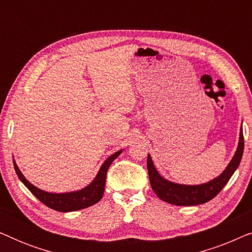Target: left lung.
Segmentation results:
<instances>
[{"label":"left lung","mask_w":252,"mask_h":252,"mask_svg":"<svg viewBox=\"0 0 252 252\" xmlns=\"http://www.w3.org/2000/svg\"><path fill=\"white\" fill-rule=\"evenodd\" d=\"M244 139L242 126H241L239 144H237L236 151L234 154L232 160L229 161L225 170L221 172V174L201 185H181L163 178L158 173L154 165V161L151 159V156L148 154L147 168L151 188L161 201L170 203V204L180 206L204 204L210 199L216 197L220 190L227 185L229 179L232 178L234 172L239 167L241 159H242Z\"/></svg>","instance_id":"obj_1"}]
</instances>
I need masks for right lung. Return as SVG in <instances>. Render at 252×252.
Returning <instances> with one entry per match:
<instances>
[{
	"mask_svg": "<svg viewBox=\"0 0 252 252\" xmlns=\"http://www.w3.org/2000/svg\"><path fill=\"white\" fill-rule=\"evenodd\" d=\"M122 153L123 150H119L111 155L109 158H106L104 163L102 164V166L99 167L94 180H93L88 186H86V187L82 189H79V190L67 192H49L42 190V189L37 188L36 186L31 184V182L24 177L22 171L19 170L18 165L16 164L15 159H13V166H15V171L17 175H18L19 180L25 185V187L29 189L40 202H42L44 205L48 206V208L56 210V211L72 212L86 209L88 208V206H92L99 202V199L102 198L103 194H104L106 172H108L112 161Z\"/></svg>",
	"mask_w": 252,
	"mask_h": 252,
	"instance_id": "right-lung-1",
	"label": "right lung"
}]
</instances>
